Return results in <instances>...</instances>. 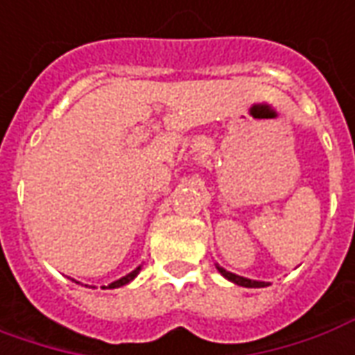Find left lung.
Wrapping results in <instances>:
<instances>
[{"mask_svg":"<svg viewBox=\"0 0 355 355\" xmlns=\"http://www.w3.org/2000/svg\"><path fill=\"white\" fill-rule=\"evenodd\" d=\"M216 268H218V272L223 278L229 279V282H233V284H237V286H243V288H266V286H268V282L243 278V276H239V274H233V272H229V270L221 268L219 264H216Z\"/></svg>","mask_w":355,"mask_h":355,"instance_id":"obj_1","label":"left lung"}]
</instances>
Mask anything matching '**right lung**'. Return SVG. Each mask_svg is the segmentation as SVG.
Masks as SVG:
<instances>
[{
  "instance_id": "right-lung-1",
  "label": "right lung",
  "mask_w": 355,
  "mask_h": 355,
  "mask_svg": "<svg viewBox=\"0 0 355 355\" xmlns=\"http://www.w3.org/2000/svg\"><path fill=\"white\" fill-rule=\"evenodd\" d=\"M139 270H141V266H137L136 270H132L130 274H126V276H122L120 279H116V282H112V284H108V289H114V288H122V286H126V284H130L132 279L136 278L137 274H139ZM79 284V282H77Z\"/></svg>"
}]
</instances>
